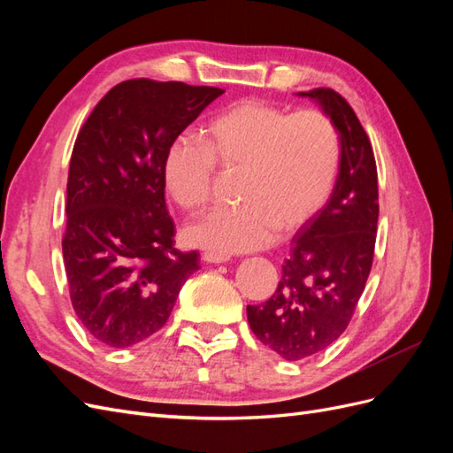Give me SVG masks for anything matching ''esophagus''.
I'll return each mask as SVG.
<instances>
[{
  "label": "esophagus",
  "mask_w": 453,
  "mask_h": 453,
  "mask_svg": "<svg viewBox=\"0 0 453 453\" xmlns=\"http://www.w3.org/2000/svg\"><path fill=\"white\" fill-rule=\"evenodd\" d=\"M202 260H203V263H210V265H221V263H228L230 255H226V253H215V251H205V253H202Z\"/></svg>",
  "instance_id": "esophagus-1"
}]
</instances>
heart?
I'll return each mask as SVG.
<instances>
[{
	"mask_svg": "<svg viewBox=\"0 0 453 453\" xmlns=\"http://www.w3.org/2000/svg\"><path fill=\"white\" fill-rule=\"evenodd\" d=\"M205 143L180 135L164 153L162 183L183 210L211 198L215 162L242 170L238 208H219L185 228L196 248L245 253L268 248L280 228L291 232L321 210L334 187L338 135L319 111L287 115L281 107L243 100L203 130Z\"/></svg>",
	"mask_w": 453,
	"mask_h": 453,
	"instance_id": "heart-1",
	"label": "heart"
}]
</instances>
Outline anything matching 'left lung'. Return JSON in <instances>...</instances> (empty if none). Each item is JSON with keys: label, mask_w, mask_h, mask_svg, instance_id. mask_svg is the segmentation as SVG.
<instances>
[{"label": "left lung", "mask_w": 453, "mask_h": 453, "mask_svg": "<svg viewBox=\"0 0 453 453\" xmlns=\"http://www.w3.org/2000/svg\"><path fill=\"white\" fill-rule=\"evenodd\" d=\"M296 96L331 119L340 166L331 198L291 240L276 293L248 306L255 336L287 361L311 357L346 331L372 268L380 211L372 145L349 104L331 88Z\"/></svg>", "instance_id": "1"}]
</instances>
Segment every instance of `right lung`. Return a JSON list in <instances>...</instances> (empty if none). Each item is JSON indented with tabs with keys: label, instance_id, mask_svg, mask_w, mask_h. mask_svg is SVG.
<instances>
[{
	"label": "right lung",
	"instance_id": "obj_1",
	"mask_svg": "<svg viewBox=\"0 0 453 453\" xmlns=\"http://www.w3.org/2000/svg\"><path fill=\"white\" fill-rule=\"evenodd\" d=\"M225 90L122 81L81 128L70 160L62 253L79 321L109 348H130L168 321L196 251L173 248L162 160Z\"/></svg>",
	"mask_w": 453,
	"mask_h": 453
}]
</instances>
